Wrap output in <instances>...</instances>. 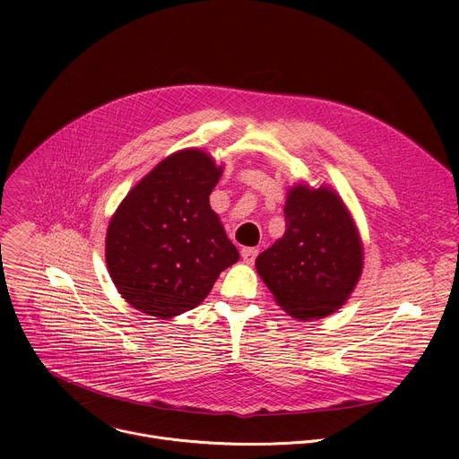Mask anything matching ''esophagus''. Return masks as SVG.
<instances>
[{
    "mask_svg": "<svg viewBox=\"0 0 459 459\" xmlns=\"http://www.w3.org/2000/svg\"><path fill=\"white\" fill-rule=\"evenodd\" d=\"M257 248H254V247H243L241 248V257H243V261H247V264H252V261L255 259V255H257Z\"/></svg>",
    "mask_w": 459,
    "mask_h": 459,
    "instance_id": "esophagus-1",
    "label": "esophagus"
}]
</instances>
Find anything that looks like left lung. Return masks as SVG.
<instances>
[{"mask_svg": "<svg viewBox=\"0 0 459 459\" xmlns=\"http://www.w3.org/2000/svg\"><path fill=\"white\" fill-rule=\"evenodd\" d=\"M363 247L340 195L296 185L285 205V234L261 252L255 269L280 307L298 319L338 310L354 290Z\"/></svg>", "mask_w": 459, "mask_h": 459, "instance_id": "1", "label": "left lung"}]
</instances>
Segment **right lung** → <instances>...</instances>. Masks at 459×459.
<instances>
[{
    "mask_svg": "<svg viewBox=\"0 0 459 459\" xmlns=\"http://www.w3.org/2000/svg\"><path fill=\"white\" fill-rule=\"evenodd\" d=\"M220 176L209 154L188 149L126 194L105 243L110 278L126 303L160 319L183 314L239 259L209 204Z\"/></svg>",
    "mask_w": 459,
    "mask_h": 459,
    "instance_id": "obj_1",
    "label": "right lung"
}]
</instances>
